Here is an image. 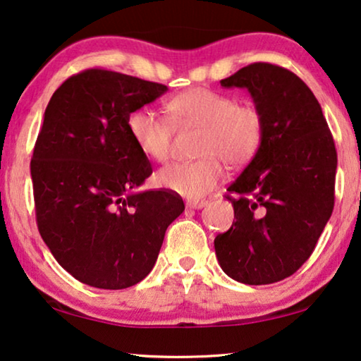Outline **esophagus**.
Listing matches in <instances>:
<instances>
[{
	"label": "esophagus",
	"instance_id": "obj_1",
	"mask_svg": "<svg viewBox=\"0 0 361 361\" xmlns=\"http://www.w3.org/2000/svg\"><path fill=\"white\" fill-rule=\"evenodd\" d=\"M207 202L205 200H190L187 202V208H192V210H198V208L205 207Z\"/></svg>",
	"mask_w": 361,
	"mask_h": 361
}]
</instances>
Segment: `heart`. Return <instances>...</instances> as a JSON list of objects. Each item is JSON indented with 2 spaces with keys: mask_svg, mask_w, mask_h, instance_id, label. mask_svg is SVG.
<instances>
[{
  "mask_svg": "<svg viewBox=\"0 0 361 361\" xmlns=\"http://www.w3.org/2000/svg\"><path fill=\"white\" fill-rule=\"evenodd\" d=\"M171 116L180 123L203 127L198 140V159L166 166L156 176L163 189L187 198H200L224 176V164H247L259 153L265 138V117L250 101L238 102L226 92L192 87L169 102ZM128 132L140 151L164 163L171 156L174 122L154 107H140L128 117Z\"/></svg>",
  "mask_w": 361,
  "mask_h": 361,
  "instance_id": "1",
  "label": "heart"
}]
</instances>
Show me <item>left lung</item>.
I'll use <instances>...</instances> for the list:
<instances>
[{"mask_svg":"<svg viewBox=\"0 0 361 361\" xmlns=\"http://www.w3.org/2000/svg\"><path fill=\"white\" fill-rule=\"evenodd\" d=\"M219 82L250 92L265 138L228 187L236 221L215 238L216 257L233 280L275 283L311 257L332 215L336 143L316 96L293 71L257 61Z\"/></svg>","mask_w":361,"mask_h":361,"instance_id":"1","label":"left lung"}]
</instances>
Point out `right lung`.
<instances>
[{
  "mask_svg": "<svg viewBox=\"0 0 361 361\" xmlns=\"http://www.w3.org/2000/svg\"><path fill=\"white\" fill-rule=\"evenodd\" d=\"M166 91L90 68L68 78L45 109L30 159L35 219L56 262L81 283L137 285L184 212L176 192H137L153 168L128 132V117Z\"/></svg>",
  "mask_w": 361,
  "mask_h": 361,
  "instance_id": "obj_1",
  "label": "right lung"
}]
</instances>
